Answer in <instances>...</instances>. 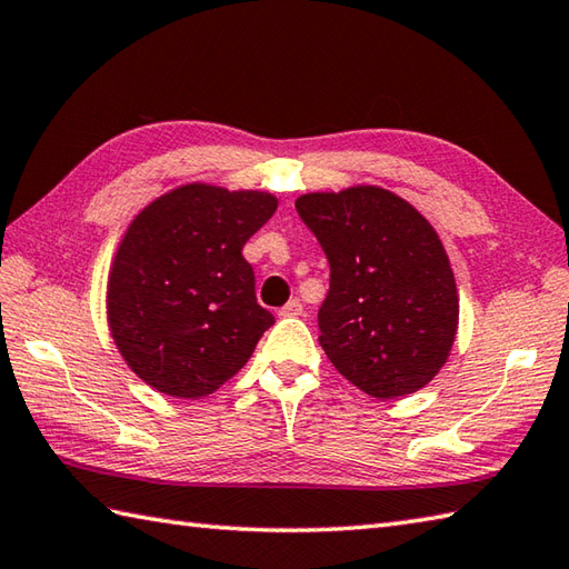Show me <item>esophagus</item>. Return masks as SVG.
Segmentation results:
<instances>
[{"mask_svg":"<svg viewBox=\"0 0 569 569\" xmlns=\"http://www.w3.org/2000/svg\"><path fill=\"white\" fill-rule=\"evenodd\" d=\"M278 316L281 318H298V316H303V306H300V300H288V303L278 310Z\"/></svg>","mask_w":569,"mask_h":569,"instance_id":"34e87169","label":"esophagus"}]
</instances>
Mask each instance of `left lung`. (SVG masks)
I'll list each match as a JSON object with an SVG mask.
<instances>
[{
	"label": "left lung",
	"instance_id": "obj_1",
	"mask_svg": "<svg viewBox=\"0 0 569 569\" xmlns=\"http://www.w3.org/2000/svg\"><path fill=\"white\" fill-rule=\"evenodd\" d=\"M296 210L330 263L318 328L335 369L373 398L422 389L450 355L459 318L435 229L381 188L310 192Z\"/></svg>",
	"mask_w": 569,
	"mask_h": 569
}]
</instances>
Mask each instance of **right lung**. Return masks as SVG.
Listing matches in <instances>:
<instances>
[{
  "mask_svg": "<svg viewBox=\"0 0 569 569\" xmlns=\"http://www.w3.org/2000/svg\"><path fill=\"white\" fill-rule=\"evenodd\" d=\"M273 212L269 192L196 183L151 202L127 229L107 320L131 371L156 391H217L276 322L257 303L253 269L241 257Z\"/></svg>",
  "mask_w": 569,
  "mask_h": 569,
  "instance_id": "right-lung-1",
  "label": "right lung"
}]
</instances>
